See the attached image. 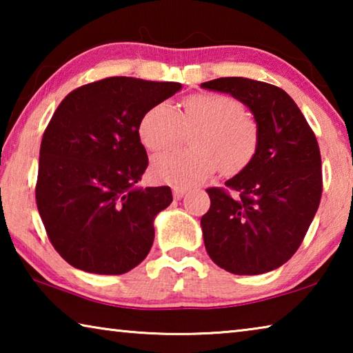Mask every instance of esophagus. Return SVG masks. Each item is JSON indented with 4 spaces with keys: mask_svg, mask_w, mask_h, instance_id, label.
Wrapping results in <instances>:
<instances>
[{
    "mask_svg": "<svg viewBox=\"0 0 353 353\" xmlns=\"http://www.w3.org/2000/svg\"><path fill=\"white\" fill-rule=\"evenodd\" d=\"M185 193H187V188H182V187H174V188H172V194H174V199L183 198Z\"/></svg>",
    "mask_w": 353,
    "mask_h": 353,
    "instance_id": "34e87169",
    "label": "esophagus"
}]
</instances>
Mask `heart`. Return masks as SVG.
<instances>
[{
    "instance_id": "heart-1",
    "label": "heart",
    "mask_w": 353,
    "mask_h": 353,
    "mask_svg": "<svg viewBox=\"0 0 353 353\" xmlns=\"http://www.w3.org/2000/svg\"><path fill=\"white\" fill-rule=\"evenodd\" d=\"M199 128L196 149H177L154 159L152 176L160 183L187 188L221 170H243L259 149L260 130L240 101L221 93H196L183 99V112L170 101L151 107L140 123V139L151 151H162L182 139L185 129Z\"/></svg>"
}]
</instances>
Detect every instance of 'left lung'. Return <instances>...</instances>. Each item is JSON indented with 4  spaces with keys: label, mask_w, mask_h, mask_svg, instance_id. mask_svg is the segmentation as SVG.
Instances as JSON below:
<instances>
[{
    "label": "left lung",
    "mask_w": 353,
    "mask_h": 353,
    "mask_svg": "<svg viewBox=\"0 0 353 353\" xmlns=\"http://www.w3.org/2000/svg\"><path fill=\"white\" fill-rule=\"evenodd\" d=\"M202 88L227 93L259 124L254 159L225 182L232 198L208 188L201 218L207 254L227 272L256 276L288 261L305 236L322 194L318 141L305 117L282 88L248 77H219Z\"/></svg>",
    "instance_id": "8db88e82"
}]
</instances>
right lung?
Instances as JSON below:
<instances>
[{
	"label": "right lung",
	"mask_w": 353,
	"mask_h": 353,
	"mask_svg": "<svg viewBox=\"0 0 353 353\" xmlns=\"http://www.w3.org/2000/svg\"><path fill=\"white\" fill-rule=\"evenodd\" d=\"M179 82L107 77L65 97L40 145L35 199L52 246L77 270L119 276L146 259L170 187H139L140 123Z\"/></svg>",
	"instance_id": "add662e5"
}]
</instances>
